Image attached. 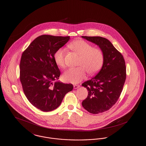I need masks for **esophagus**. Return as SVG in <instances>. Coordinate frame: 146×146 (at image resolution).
I'll list each match as a JSON object with an SVG mask.
<instances>
[{"label":"esophagus","mask_w":146,"mask_h":146,"mask_svg":"<svg viewBox=\"0 0 146 146\" xmlns=\"http://www.w3.org/2000/svg\"><path fill=\"white\" fill-rule=\"evenodd\" d=\"M73 86H74V88L75 89H78V88H79L80 87V85H74Z\"/></svg>","instance_id":"1"}]
</instances>
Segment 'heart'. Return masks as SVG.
Instances as JSON below:
<instances>
[{"label":"heart","mask_w":146,"mask_h":146,"mask_svg":"<svg viewBox=\"0 0 146 146\" xmlns=\"http://www.w3.org/2000/svg\"><path fill=\"white\" fill-rule=\"evenodd\" d=\"M69 47L80 56L76 68H70L63 74V80L66 83L76 84L81 82L86 76V70L90 74L97 72L101 68L104 60L102 51L94 48L90 44L83 40H76L71 42ZM66 49L60 48L54 54L56 64L60 67H65L64 57Z\"/></svg>","instance_id":"1"}]
</instances>
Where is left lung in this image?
<instances>
[{
    "mask_svg": "<svg viewBox=\"0 0 146 146\" xmlns=\"http://www.w3.org/2000/svg\"><path fill=\"white\" fill-rule=\"evenodd\" d=\"M82 37L98 45L104 56L100 72L82 84L88 91V96L82 102V106L92 114L103 113L117 102L123 90L126 79L125 60L121 54L106 38Z\"/></svg>",
    "mask_w": 146,
    "mask_h": 146,
    "instance_id": "1",
    "label": "left lung"
}]
</instances>
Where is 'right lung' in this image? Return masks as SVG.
I'll return each instance as SVG.
<instances>
[{"label": "right lung", "instance_id": "add662e5", "mask_svg": "<svg viewBox=\"0 0 146 146\" xmlns=\"http://www.w3.org/2000/svg\"><path fill=\"white\" fill-rule=\"evenodd\" d=\"M70 39V36L42 35L22 53L20 78L23 90L30 103L42 111L56 109L65 95L73 90L72 84L55 82L61 72L55 62L54 54Z\"/></svg>", "mask_w": 146, "mask_h": 146}]
</instances>
